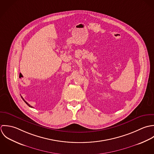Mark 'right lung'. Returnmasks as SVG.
I'll use <instances>...</instances> for the list:
<instances>
[{
  "mask_svg": "<svg viewBox=\"0 0 154 154\" xmlns=\"http://www.w3.org/2000/svg\"><path fill=\"white\" fill-rule=\"evenodd\" d=\"M21 98L23 99V100H24V101L25 102V103H26V104H27V105H28L29 106H30V107H31V108H32V106H31V105H30V104H29V103H27V102H26V100H24V99H23V97H22L21 96Z\"/></svg>",
  "mask_w": 154,
  "mask_h": 154,
  "instance_id": "add662e5",
  "label": "right lung"
}]
</instances>
